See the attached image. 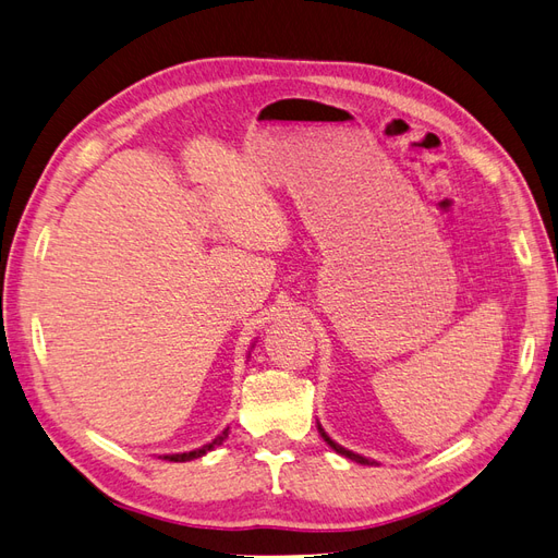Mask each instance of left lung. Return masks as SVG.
<instances>
[{"label":"left lung","mask_w":558,"mask_h":558,"mask_svg":"<svg viewBox=\"0 0 558 558\" xmlns=\"http://www.w3.org/2000/svg\"><path fill=\"white\" fill-rule=\"evenodd\" d=\"M318 432H320V436L327 440V446H330V448H335L339 454H344V457H349V460H353V462H361V464H373V462H369V460H365V457H361V454H355V452H351V450H347V448H341V446H337V442L330 438V436H327L325 432H323V428L318 426Z\"/></svg>","instance_id":"1"}]
</instances>
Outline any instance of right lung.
Masks as SVG:
<instances>
[{
    "mask_svg": "<svg viewBox=\"0 0 558 558\" xmlns=\"http://www.w3.org/2000/svg\"><path fill=\"white\" fill-rule=\"evenodd\" d=\"M226 436H228V428H226V432H223L217 440H211L209 446L199 448V450H191V452H181V454H165V460H169V462H189V460H195V457H203L207 450H211V448L217 446V442H221Z\"/></svg>",
    "mask_w": 558,
    "mask_h": 558,
    "instance_id": "1",
    "label": "right lung"
}]
</instances>
